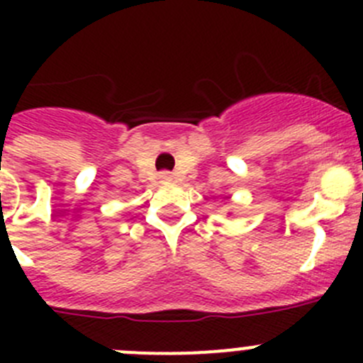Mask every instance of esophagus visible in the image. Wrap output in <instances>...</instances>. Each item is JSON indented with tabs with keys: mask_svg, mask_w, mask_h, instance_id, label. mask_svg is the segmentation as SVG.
Masks as SVG:
<instances>
[{
	"mask_svg": "<svg viewBox=\"0 0 363 363\" xmlns=\"http://www.w3.org/2000/svg\"><path fill=\"white\" fill-rule=\"evenodd\" d=\"M162 178H165V179H171V176L167 174V172H163V174H162Z\"/></svg>",
	"mask_w": 363,
	"mask_h": 363,
	"instance_id": "1",
	"label": "esophagus"
}]
</instances>
